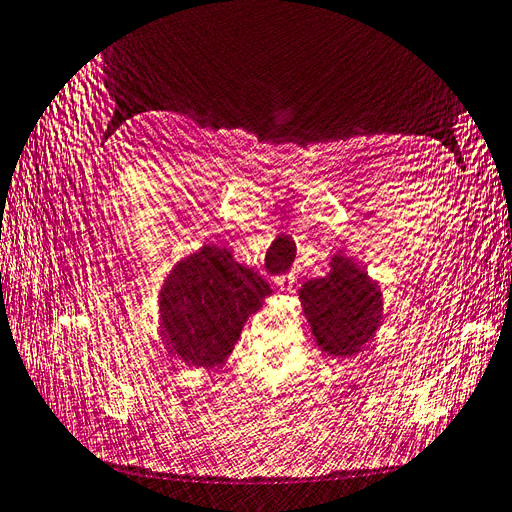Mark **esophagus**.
<instances>
[{"instance_id":"1","label":"esophagus","mask_w":512,"mask_h":512,"mask_svg":"<svg viewBox=\"0 0 512 512\" xmlns=\"http://www.w3.org/2000/svg\"><path fill=\"white\" fill-rule=\"evenodd\" d=\"M274 285L279 287L281 291H291V287H294V276H291V274L276 276V279H274Z\"/></svg>"}]
</instances>
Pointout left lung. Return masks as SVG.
Wrapping results in <instances>:
<instances>
[{
  "label": "left lung",
  "mask_w": 512,
  "mask_h": 512,
  "mask_svg": "<svg viewBox=\"0 0 512 512\" xmlns=\"http://www.w3.org/2000/svg\"><path fill=\"white\" fill-rule=\"evenodd\" d=\"M300 300L321 352L354 356L382 324V291L352 259L337 255L328 276L306 281Z\"/></svg>",
  "instance_id": "8db88e82"
}]
</instances>
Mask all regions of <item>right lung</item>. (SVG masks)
<instances>
[{"mask_svg":"<svg viewBox=\"0 0 512 512\" xmlns=\"http://www.w3.org/2000/svg\"><path fill=\"white\" fill-rule=\"evenodd\" d=\"M270 294L268 281L233 261L227 248H199L171 270L160 289L167 349L195 367L225 362L246 319Z\"/></svg>","mask_w":512,"mask_h":512,"instance_id":"1","label":"right lung"}]
</instances>
